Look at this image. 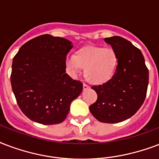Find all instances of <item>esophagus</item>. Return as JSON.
<instances>
[{
    "instance_id": "obj_1",
    "label": "esophagus",
    "mask_w": 159,
    "mask_h": 159,
    "mask_svg": "<svg viewBox=\"0 0 159 159\" xmlns=\"http://www.w3.org/2000/svg\"><path fill=\"white\" fill-rule=\"evenodd\" d=\"M88 88H89V86L84 83V84H83V89H84V90H87V89H88Z\"/></svg>"
}]
</instances>
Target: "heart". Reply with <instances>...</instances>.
Wrapping results in <instances>:
<instances>
[{
	"label": "heart",
	"instance_id": "heart-1",
	"mask_svg": "<svg viewBox=\"0 0 159 159\" xmlns=\"http://www.w3.org/2000/svg\"><path fill=\"white\" fill-rule=\"evenodd\" d=\"M117 63L112 48L88 47L70 54L66 58V66L71 74L77 75L85 68V77L92 83L99 84L112 77Z\"/></svg>",
	"mask_w": 159,
	"mask_h": 159
}]
</instances>
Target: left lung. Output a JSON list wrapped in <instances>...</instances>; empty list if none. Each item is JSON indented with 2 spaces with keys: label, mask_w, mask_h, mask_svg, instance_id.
<instances>
[{
  "label": "left lung",
  "mask_w": 159,
  "mask_h": 159,
  "mask_svg": "<svg viewBox=\"0 0 159 159\" xmlns=\"http://www.w3.org/2000/svg\"><path fill=\"white\" fill-rule=\"evenodd\" d=\"M112 46L117 58L112 77L93 86L98 99L89 107L99 122L117 123L130 118L143 103L148 85V70L141 51L121 36L104 39Z\"/></svg>",
  "instance_id": "1"
}]
</instances>
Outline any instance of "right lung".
<instances>
[{"instance_id": "obj_1", "label": "right lung", "mask_w": 159, "mask_h": 159, "mask_svg": "<svg viewBox=\"0 0 159 159\" xmlns=\"http://www.w3.org/2000/svg\"><path fill=\"white\" fill-rule=\"evenodd\" d=\"M73 45L48 34L20 47L13 58L11 82L21 112L44 125L63 122L71 102L83 88L66 73V58Z\"/></svg>"}]
</instances>
